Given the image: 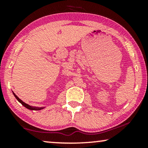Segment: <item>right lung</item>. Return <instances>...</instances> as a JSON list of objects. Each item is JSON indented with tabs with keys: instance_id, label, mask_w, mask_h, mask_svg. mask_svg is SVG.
I'll return each instance as SVG.
<instances>
[{
	"instance_id": "right-lung-1",
	"label": "right lung",
	"mask_w": 148,
	"mask_h": 148,
	"mask_svg": "<svg viewBox=\"0 0 148 148\" xmlns=\"http://www.w3.org/2000/svg\"><path fill=\"white\" fill-rule=\"evenodd\" d=\"M13 95H14V96L15 97V98L17 99V100H18V102L21 103V104L22 105H23V106H25L26 108L29 109V110H42V109H43V108H45V107H40V108H39V107H35V106H30V105L26 104V103L23 102V101H22V100H21V99H19V98H18V97H17V96H16V94H15V93H14L13 92Z\"/></svg>"
}]
</instances>
